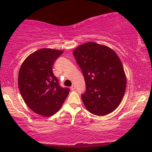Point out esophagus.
I'll return each mask as SVG.
<instances>
[{"instance_id":"34e87169","label":"esophagus","mask_w":152,"mask_h":152,"mask_svg":"<svg viewBox=\"0 0 152 152\" xmlns=\"http://www.w3.org/2000/svg\"><path fill=\"white\" fill-rule=\"evenodd\" d=\"M70 89H71L72 91H74L75 89V85H72V86L70 87Z\"/></svg>"}]
</instances>
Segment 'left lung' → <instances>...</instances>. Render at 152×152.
<instances>
[{"label": "left lung", "mask_w": 152, "mask_h": 152, "mask_svg": "<svg viewBox=\"0 0 152 152\" xmlns=\"http://www.w3.org/2000/svg\"><path fill=\"white\" fill-rule=\"evenodd\" d=\"M72 53L86 82V93L82 95L86 109L99 116L115 111L126 86L125 72L117 54L107 45L91 41L79 45Z\"/></svg>", "instance_id": "1"}]
</instances>
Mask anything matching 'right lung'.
Masks as SVG:
<instances>
[{
	"instance_id": "1",
	"label": "right lung",
	"mask_w": 152,
	"mask_h": 152,
	"mask_svg": "<svg viewBox=\"0 0 152 152\" xmlns=\"http://www.w3.org/2000/svg\"><path fill=\"white\" fill-rule=\"evenodd\" d=\"M63 50L42 48L30 54L20 66L18 85L25 103L44 117L57 113L69 93V89L59 85L53 66Z\"/></svg>"
}]
</instances>
